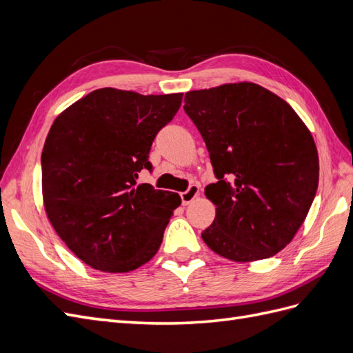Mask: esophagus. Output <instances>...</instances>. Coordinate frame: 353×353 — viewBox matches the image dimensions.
<instances>
[{
	"label": "esophagus",
	"mask_w": 353,
	"mask_h": 353,
	"mask_svg": "<svg viewBox=\"0 0 353 353\" xmlns=\"http://www.w3.org/2000/svg\"><path fill=\"white\" fill-rule=\"evenodd\" d=\"M199 193H200L199 185H190V188L187 191H184V193H181V200H183V205L184 206L190 205V203L199 196Z\"/></svg>",
	"instance_id": "1"
}]
</instances>
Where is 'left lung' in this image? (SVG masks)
<instances>
[{
  "instance_id": "8db88e82",
  "label": "left lung",
  "mask_w": 353,
  "mask_h": 353,
  "mask_svg": "<svg viewBox=\"0 0 353 353\" xmlns=\"http://www.w3.org/2000/svg\"><path fill=\"white\" fill-rule=\"evenodd\" d=\"M184 101L218 178L205 190L216 215L203 241L234 262L271 258L294 239L316 193L311 131L290 104L253 82L188 91Z\"/></svg>"
}]
</instances>
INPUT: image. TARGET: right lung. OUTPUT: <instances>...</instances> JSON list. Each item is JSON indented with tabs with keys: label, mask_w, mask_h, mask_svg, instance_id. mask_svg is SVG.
<instances>
[{
	"label": "right lung",
	"mask_w": 353,
	"mask_h": 353,
	"mask_svg": "<svg viewBox=\"0 0 353 353\" xmlns=\"http://www.w3.org/2000/svg\"><path fill=\"white\" fill-rule=\"evenodd\" d=\"M183 92L101 88L63 110L42 148V200L52 228L83 263L130 272L157 253L181 197L137 185L156 134Z\"/></svg>",
	"instance_id": "1"
}]
</instances>
